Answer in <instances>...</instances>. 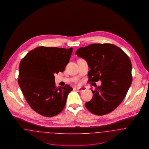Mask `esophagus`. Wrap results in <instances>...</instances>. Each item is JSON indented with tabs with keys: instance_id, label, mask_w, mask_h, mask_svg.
<instances>
[{
	"instance_id": "1",
	"label": "esophagus",
	"mask_w": 149,
	"mask_h": 149,
	"mask_svg": "<svg viewBox=\"0 0 149 149\" xmlns=\"http://www.w3.org/2000/svg\"><path fill=\"white\" fill-rule=\"evenodd\" d=\"M86 89H87L86 88H78L77 91L79 92H82L83 91H85Z\"/></svg>"
}]
</instances>
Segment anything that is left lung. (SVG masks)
<instances>
[{
	"instance_id": "1",
	"label": "left lung",
	"mask_w": 149,
	"mask_h": 149,
	"mask_svg": "<svg viewBox=\"0 0 149 149\" xmlns=\"http://www.w3.org/2000/svg\"><path fill=\"white\" fill-rule=\"evenodd\" d=\"M75 54L86 60L91 69L89 81H102L95 91L91 89L93 96L85 103L86 108L98 116L111 112L123 101L131 84L130 58L120 48L109 43L91 44L78 49Z\"/></svg>"
}]
</instances>
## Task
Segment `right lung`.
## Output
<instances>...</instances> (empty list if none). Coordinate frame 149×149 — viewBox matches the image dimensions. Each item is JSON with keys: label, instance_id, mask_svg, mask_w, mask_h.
<instances>
[{"label": "right lung", "instance_id": "obj_1", "mask_svg": "<svg viewBox=\"0 0 149 149\" xmlns=\"http://www.w3.org/2000/svg\"><path fill=\"white\" fill-rule=\"evenodd\" d=\"M72 52V47L40 46L22 58L18 84L29 105L37 113L50 117L63 110L73 89L67 84L56 88L54 74L65 70Z\"/></svg>", "mask_w": 149, "mask_h": 149}]
</instances>
